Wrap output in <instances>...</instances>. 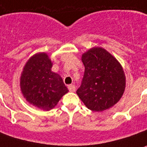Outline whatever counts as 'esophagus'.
<instances>
[{"label":"esophagus","instance_id":"esophagus-1","mask_svg":"<svg viewBox=\"0 0 147 147\" xmlns=\"http://www.w3.org/2000/svg\"><path fill=\"white\" fill-rule=\"evenodd\" d=\"M67 88H68V90L71 92H74V91H76V86L73 85V84H70V85H68L67 86Z\"/></svg>","mask_w":147,"mask_h":147}]
</instances>
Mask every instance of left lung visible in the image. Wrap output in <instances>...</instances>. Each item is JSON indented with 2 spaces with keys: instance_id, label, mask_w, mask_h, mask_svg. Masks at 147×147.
I'll return each instance as SVG.
<instances>
[{
  "instance_id": "8db88e82",
  "label": "left lung",
  "mask_w": 147,
  "mask_h": 147,
  "mask_svg": "<svg viewBox=\"0 0 147 147\" xmlns=\"http://www.w3.org/2000/svg\"><path fill=\"white\" fill-rule=\"evenodd\" d=\"M84 78L76 93L88 109L102 111L119 101L126 77L119 62L107 50L95 47L82 55Z\"/></svg>"
}]
</instances>
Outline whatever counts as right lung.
Instances as JSON below:
<instances>
[{
    "label": "right lung",
    "mask_w": 147,
    "mask_h": 147,
    "mask_svg": "<svg viewBox=\"0 0 147 147\" xmlns=\"http://www.w3.org/2000/svg\"><path fill=\"white\" fill-rule=\"evenodd\" d=\"M52 63L45 52L28 60L20 76V89L28 102L45 111L55 107L68 92L59 75L52 71Z\"/></svg>",
    "instance_id": "obj_1"
}]
</instances>
